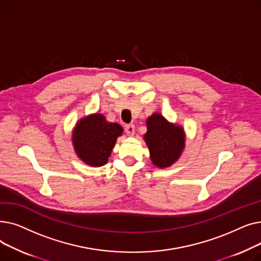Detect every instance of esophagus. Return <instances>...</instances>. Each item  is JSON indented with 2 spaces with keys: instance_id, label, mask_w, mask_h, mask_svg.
Here are the masks:
<instances>
[{
  "instance_id": "34e87169",
  "label": "esophagus",
  "mask_w": 261,
  "mask_h": 261,
  "mask_svg": "<svg viewBox=\"0 0 261 261\" xmlns=\"http://www.w3.org/2000/svg\"><path fill=\"white\" fill-rule=\"evenodd\" d=\"M125 131L129 136H133L135 133V127L133 125H126L125 126Z\"/></svg>"
}]
</instances>
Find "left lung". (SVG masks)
Instances as JSON below:
<instances>
[{
	"label": "left lung",
	"mask_w": 261,
	"mask_h": 261,
	"mask_svg": "<svg viewBox=\"0 0 261 261\" xmlns=\"http://www.w3.org/2000/svg\"><path fill=\"white\" fill-rule=\"evenodd\" d=\"M144 141L148 146L150 160L158 168H167L180 159L185 148L186 134L181 125L170 122L160 113L146 120Z\"/></svg>",
	"instance_id": "8db88e82"
}]
</instances>
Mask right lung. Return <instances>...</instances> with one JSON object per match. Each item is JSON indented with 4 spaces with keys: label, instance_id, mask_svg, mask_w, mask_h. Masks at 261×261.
I'll use <instances>...</instances> for the list:
<instances>
[{
    "label": "right lung",
    "instance_id": "1",
    "mask_svg": "<svg viewBox=\"0 0 261 261\" xmlns=\"http://www.w3.org/2000/svg\"><path fill=\"white\" fill-rule=\"evenodd\" d=\"M122 131V127L117 122L108 121L100 113L81 117L72 131L75 153L89 166H103Z\"/></svg>",
    "mask_w": 261,
    "mask_h": 261
}]
</instances>
